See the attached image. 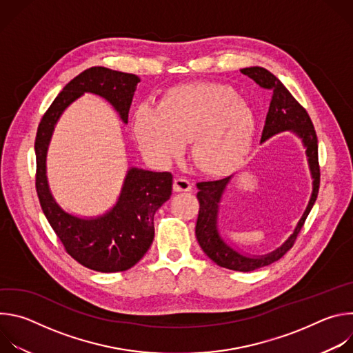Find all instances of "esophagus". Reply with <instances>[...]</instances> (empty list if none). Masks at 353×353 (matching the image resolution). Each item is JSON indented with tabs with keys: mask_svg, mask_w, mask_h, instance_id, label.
<instances>
[{
	"mask_svg": "<svg viewBox=\"0 0 353 353\" xmlns=\"http://www.w3.org/2000/svg\"><path fill=\"white\" fill-rule=\"evenodd\" d=\"M173 188H174V191H179V192L180 191H191L192 183L188 179H185V177L177 176L174 179V181H173Z\"/></svg>",
	"mask_w": 353,
	"mask_h": 353,
	"instance_id": "34e87169",
	"label": "esophagus"
}]
</instances>
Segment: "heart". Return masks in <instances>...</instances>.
I'll list each match as a JSON object with an SVG mask.
<instances>
[{
    "mask_svg": "<svg viewBox=\"0 0 353 353\" xmlns=\"http://www.w3.org/2000/svg\"><path fill=\"white\" fill-rule=\"evenodd\" d=\"M135 139L148 157L168 163L192 139V159L205 173L222 176L237 168L253 142L256 117L229 86H174L155 105L142 103L132 116Z\"/></svg>",
    "mask_w": 353,
    "mask_h": 353,
    "instance_id": "1",
    "label": "heart"
}]
</instances>
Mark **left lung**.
<instances>
[{
	"label": "left lung",
	"instance_id": "obj_1",
	"mask_svg": "<svg viewBox=\"0 0 353 353\" xmlns=\"http://www.w3.org/2000/svg\"><path fill=\"white\" fill-rule=\"evenodd\" d=\"M240 71L241 74L253 79L257 85L271 90L272 93L270 109L267 113V119H265V124L261 135V142L267 141L272 135L282 131L294 132L297 137L301 138V141H303L312 177H313L312 198L309 201V205L303 216L300 218L294 232L279 248L261 257H248V256L240 254L239 251H236L229 244H226V241L219 234V230H218L219 203L226 185L232 180V176L221 180L196 183V188H198L196 198L199 201V211H198V218L195 225V236L201 248H203L204 253L219 267L233 270V271H240V272H248L278 261L292 248L300 229L303 228L305 221L317 199V194L320 188V166H319L317 135L306 109L297 102V100L292 96V93L283 86V83L268 70L263 67H250V68H243Z\"/></svg>",
	"mask_w": 353,
	"mask_h": 353
}]
</instances>
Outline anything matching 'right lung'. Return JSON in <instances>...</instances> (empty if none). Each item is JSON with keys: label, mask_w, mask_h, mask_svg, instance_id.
I'll use <instances>...</instances> for the list:
<instances>
[{"label": "right lung", "mask_w": 353, "mask_h": 353, "mask_svg": "<svg viewBox=\"0 0 353 353\" xmlns=\"http://www.w3.org/2000/svg\"><path fill=\"white\" fill-rule=\"evenodd\" d=\"M139 78L105 67L85 70L59 93L37 128L36 191L40 207L67 253L97 272H120L134 267L154 241V215L172 195L173 176L131 168L116 205L102 216L82 219L65 212L50 192L46 176L47 148L63 112L85 92L105 97L128 123Z\"/></svg>", "instance_id": "right-lung-1"}]
</instances>
